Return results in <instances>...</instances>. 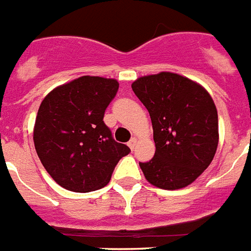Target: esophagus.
Wrapping results in <instances>:
<instances>
[{
    "label": "esophagus",
    "instance_id": "1",
    "mask_svg": "<svg viewBox=\"0 0 251 251\" xmlns=\"http://www.w3.org/2000/svg\"><path fill=\"white\" fill-rule=\"evenodd\" d=\"M136 145H137V138L132 137L131 140H129V142H128V146H129V148H131V149L133 150L136 148Z\"/></svg>",
    "mask_w": 251,
    "mask_h": 251
}]
</instances>
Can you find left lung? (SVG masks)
I'll return each instance as SVG.
<instances>
[{"label":"left lung","instance_id":"left-lung-1","mask_svg":"<svg viewBox=\"0 0 251 251\" xmlns=\"http://www.w3.org/2000/svg\"><path fill=\"white\" fill-rule=\"evenodd\" d=\"M132 89L150 114L155 154L140 162L157 188L181 189L208 167L219 142L211 96L193 80L172 72L138 77Z\"/></svg>","mask_w":251,"mask_h":251}]
</instances>
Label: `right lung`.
Masks as SVG:
<instances>
[{
	"label": "right lung",
	"mask_w": 251,
	"mask_h": 251,
	"mask_svg": "<svg viewBox=\"0 0 251 251\" xmlns=\"http://www.w3.org/2000/svg\"><path fill=\"white\" fill-rule=\"evenodd\" d=\"M119 89L115 79L81 76L50 92L36 116V153L57 184L88 193L107 185L131 149L116 142L103 122Z\"/></svg>",
	"instance_id": "1"
}]
</instances>
